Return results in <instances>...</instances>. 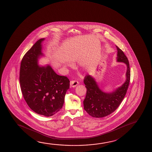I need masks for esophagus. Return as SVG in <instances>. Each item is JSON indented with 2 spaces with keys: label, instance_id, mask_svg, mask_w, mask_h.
Here are the masks:
<instances>
[{
  "label": "esophagus",
  "instance_id": "34e87169",
  "mask_svg": "<svg viewBox=\"0 0 152 152\" xmlns=\"http://www.w3.org/2000/svg\"><path fill=\"white\" fill-rule=\"evenodd\" d=\"M78 84H79V83L77 80H72L70 83V86L72 87H75Z\"/></svg>",
  "mask_w": 152,
  "mask_h": 152
}]
</instances>
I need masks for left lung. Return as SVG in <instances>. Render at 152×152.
<instances>
[{
	"instance_id": "1",
	"label": "left lung",
	"mask_w": 152,
	"mask_h": 152,
	"mask_svg": "<svg viewBox=\"0 0 152 152\" xmlns=\"http://www.w3.org/2000/svg\"><path fill=\"white\" fill-rule=\"evenodd\" d=\"M117 61L127 65L126 80L121 86L111 93H104L99 88L93 77L86 75L84 83L87 88L86 95L84 101V108L92 117L101 118L112 114L121 104L129 87L131 78V71L129 60L124 52L116 46Z\"/></svg>"
}]
</instances>
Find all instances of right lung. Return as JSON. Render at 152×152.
Wrapping results in <instances>:
<instances>
[{
  "mask_svg": "<svg viewBox=\"0 0 152 152\" xmlns=\"http://www.w3.org/2000/svg\"><path fill=\"white\" fill-rule=\"evenodd\" d=\"M44 40H38L23 57L19 81L23 98L31 110L49 117L61 109L70 81L57 75L50 66H38Z\"/></svg>",
  "mask_w": 152,
  "mask_h": 152,
  "instance_id": "add662e5",
  "label": "right lung"
}]
</instances>
